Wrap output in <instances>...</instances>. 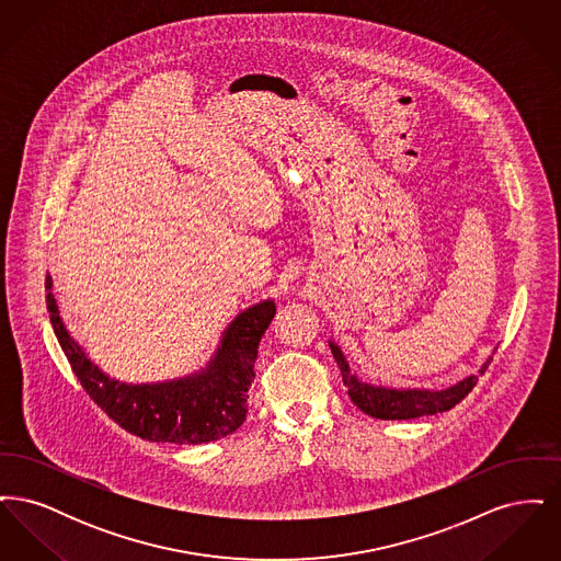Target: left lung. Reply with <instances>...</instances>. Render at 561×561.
Wrapping results in <instances>:
<instances>
[{
	"label": "left lung",
	"mask_w": 561,
	"mask_h": 561,
	"mask_svg": "<svg viewBox=\"0 0 561 561\" xmlns=\"http://www.w3.org/2000/svg\"><path fill=\"white\" fill-rule=\"evenodd\" d=\"M330 348L334 353V359L343 374V382L347 385V393L351 401L366 412L373 419H382V421H410V419H419V416H428V414H437V412H446L454 408L456 403L465 400L473 387L478 385L480 376H469L465 380H460L458 385H454L446 391H398V389H385V387H373L366 382H359L351 370H348L347 362L343 357V353L339 351L336 345L330 343ZM492 359H488L481 366L480 374H485L488 366Z\"/></svg>",
	"instance_id": "left-lung-1"
}]
</instances>
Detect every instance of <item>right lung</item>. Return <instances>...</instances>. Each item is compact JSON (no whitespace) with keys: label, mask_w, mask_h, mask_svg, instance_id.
Instances as JSON below:
<instances>
[{"label":"right lung","mask_w":561,"mask_h":561,"mask_svg":"<svg viewBox=\"0 0 561 561\" xmlns=\"http://www.w3.org/2000/svg\"><path fill=\"white\" fill-rule=\"evenodd\" d=\"M46 290L54 332L71 370L113 423L140 439L165 444H206L243 425L259 345L277 311L273 300L254 305L236 318L208 370L163 385H124L101 373L69 339L58 318L50 277Z\"/></svg>","instance_id":"right-lung-1"}]
</instances>
